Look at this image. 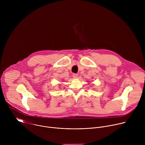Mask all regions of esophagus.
I'll return each mask as SVG.
<instances>
[{"instance_id": "esophagus-1", "label": "esophagus", "mask_w": 145, "mask_h": 145, "mask_svg": "<svg viewBox=\"0 0 145 145\" xmlns=\"http://www.w3.org/2000/svg\"><path fill=\"white\" fill-rule=\"evenodd\" d=\"M72 76L74 78H77V77H78V75H77V74H73Z\"/></svg>"}]
</instances>
